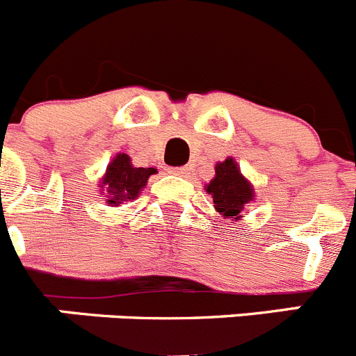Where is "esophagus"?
Returning <instances> with one entry per match:
<instances>
[{
    "label": "esophagus",
    "mask_w": 356,
    "mask_h": 356,
    "mask_svg": "<svg viewBox=\"0 0 356 356\" xmlns=\"http://www.w3.org/2000/svg\"><path fill=\"white\" fill-rule=\"evenodd\" d=\"M169 175H175V176H188V172H191V169L188 168H169L168 169Z\"/></svg>",
    "instance_id": "1"
}]
</instances>
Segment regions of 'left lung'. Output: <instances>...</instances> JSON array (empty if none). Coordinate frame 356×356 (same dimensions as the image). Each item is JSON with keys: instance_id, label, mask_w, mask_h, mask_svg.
I'll return each instance as SVG.
<instances>
[{"instance_id": "obj_1", "label": "left lung", "mask_w": 356, "mask_h": 356, "mask_svg": "<svg viewBox=\"0 0 356 356\" xmlns=\"http://www.w3.org/2000/svg\"><path fill=\"white\" fill-rule=\"evenodd\" d=\"M205 191L212 196L216 212L232 221H241L244 209L254 201L253 185L242 175L234 156L216 163V175L205 184Z\"/></svg>"}]
</instances>
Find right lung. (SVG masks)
Returning <instances> with one entry per match:
<instances>
[{
	"mask_svg": "<svg viewBox=\"0 0 356 356\" xmlns=\"http://www.w3.org/2000/svg\"><path fill=\"white\" fill-rule=\"evenodd\" d=\"M151 175H156L155 168H135L127 153H118L106 165L102 180L97 181L99 193L108 207H121L124 201L140 196Z\"/></svg>",
	"mask_w": 356,
	"mask_h": 356,
	"instance_id": "add662e5",
	"label": "right lung"
}]
</instances>
